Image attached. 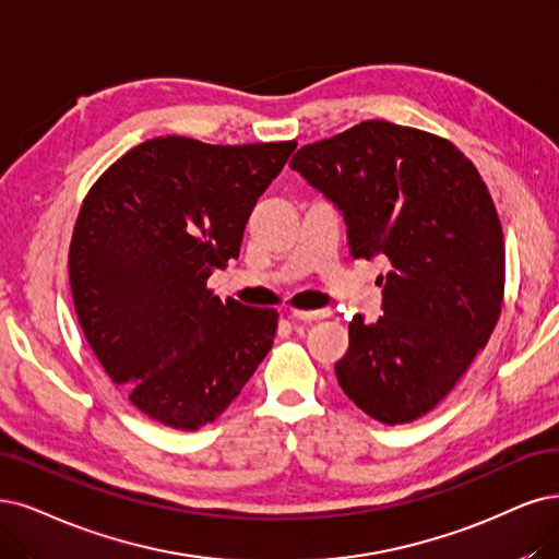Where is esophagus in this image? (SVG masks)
<instances>
[{
  "instance_id": "obj_1",
  "label": "esophagus",
  "mask_w": 559,
  "mask_h": 559,
  "mask_svg": "<svg viewBox=\"0 0 559 559\" xmlns=\"http://www.w3.org/2000/svg\"><path fill=\"white\" fill-rule=\"evenodd\" d=\"M329 316H332V311H293L290 320L293 322H316V320H322Z\"/></svg>"
}]
</instances>
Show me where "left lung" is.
<instances>
[{
  "instance_id": "left-lung-1",
  "label": "left lung",
  "mask_w": 559,
  "mask_h": 559,
  "mask_svg": "<svg viewBox=\"0 0 559 559\" xmlns=\"http://www.w3.org/2000/svg\"><path fill=\"white\" fill-rule=\"evenodd\" d=\"M343 212L355 258L389 260L384 316L349 322L341 389L368 417L409 424L488 343L504 301V235L474 163L436 133L368 119L293 156Z\"/></svg>"
}]
</instances>
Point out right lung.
<instances>
[{"label": "right lung", "instance_id": "1", "mask_svg": "<svg viewBox=\"0 0 559 559\" xmlns=\"http://www.w3.org/2000/svg\"><path fill=\"white\" fill-rule=\"evenodd\" d=\"M295 147L158 135L117 158L82 200L69 248L78 322L150 419L212 424L272 349L274 308L221 301L206 281L239 258L248 216Z\"/></svg>", "mask_w": 559, "mask_h": 559}]
</instances>
